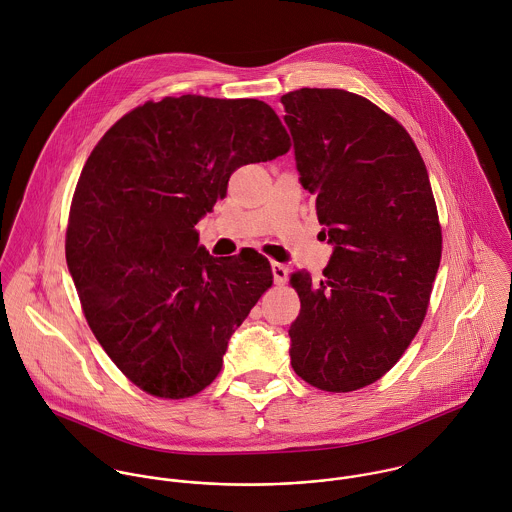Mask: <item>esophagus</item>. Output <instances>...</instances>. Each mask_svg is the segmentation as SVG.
<instances>
[{
  "label": "esophagus",
  "mask_w": 512,
  "mask_h": 512,
  "mask_svg": "<svg viewBox=\"0 0 512 512\" xmlns=\"http://www.w3.org/2000/svg\"><path fill=\"white\" fill-rule=\"evenodd\" d=\"M272 274H274V282L278 286H284L288 280V266H284L280 262H272Z\"/></svg>",
  "instance_id": "esophagus-1"
}]
</instances>
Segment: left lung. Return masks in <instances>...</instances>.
<instances>
[{
  "label": "left lung",
  "instance_id": "obj_1",
  "mask_svg": "<svg viewBox=\"0 0 512 512\" xmlns=\"http://www.w3.org/2000/svg\"><path fill=\"white\" fill-rule=\"evenodd\" d=\"M301 185L335 244L323 280L293 272L301 309L292 366L319 390L353 392L384 376L424 323L441 258L426 163L404 126L341 88L282 96Z\"/></svg>",
  "mask_w": 512,
  "mask_h": 512
}]
</instances>
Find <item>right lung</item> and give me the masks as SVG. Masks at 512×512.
<instances>
[{
	"mask_svg": "<svg viewBox=\"0 0 512 512\" xmlns=\"http://www.w3.org/2000/svg\"><path fill=\"white\" fill-rule=\"evenodd\" d=\"M290 147L266 102L185 94L134 108L92 149L67 264L88 327L140 390L181 400L219 376L230 335L274 276L258 252L209 256L195 224L232 171Z\"/></svg>",
	"mask_w": 512,
	"mask_h": 512,
	"instance_id": "right-lung-1",
	"label": "right lung"
}]
</instances>
